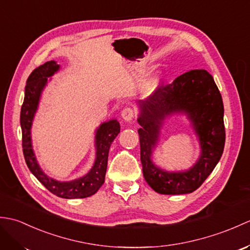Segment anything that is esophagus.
Wrapping results in <instances>:
<instances>
[{"label":"esophagus","mask_w":250,"mask_h":250,"mask_svg":"<svg viewBox=\"0 0 250 250\" xmlns=\"http://www.w3.org/2000/svg\"><path fill=\"white\" fill-rule=\"evenodd\" d=\"M134 115H135L134 110H133V108H131V107H125V108L122 109V111H121L122 119H124L125 121H128V122L133 119Z\"/></svg>","instance_id":"34e87169"}]
</instances>
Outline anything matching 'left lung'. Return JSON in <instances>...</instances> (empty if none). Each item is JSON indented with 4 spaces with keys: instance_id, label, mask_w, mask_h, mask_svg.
Listing matches in <instances>:
<instances>
[{
    "instance_id": "1",
    "label": "left lung",
    "mask_w": 250,
    "mask_h": 250,
    "mask_svg": "<svg viewBox=\"0 0 250 250\" xmlns=\"http://www.w3.org/2000/svg\"><path fill=\"white\" fill-rule=\"evenodd\" d=\"M139 130L141 161L147 184L161 194H185L198 189L213 172L224 152L226 129L224 103L213 77L205 70H192L172 83H162L145 101H140ZM184 111L199 134L202 155L187 172L167 173L151 162V149L162 120L169 113Z\"/></svg>"
}]
</instances>
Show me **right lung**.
I'll return each mask as SVG.
<instances>
[{"label":"right lung","mask_w":250,"mask_h":250,"mask_svg":"<svg viewBox=\"0 0 250 250\" xmlns=\"http://www.w3.org/2000/svg\"><path fill=\"white\" fill-rule=\"evenodd\" d=\"M59 70L55 61H48L36 67L26 81L24 100L21 106L20 125L22 130V148L25 163L32 174L48 189L51 193L63 199H83L94 194L104 184L107 168L108 151L111 143L120 132V125L117 120H110L100 126L97 132V159L94 166L86 176L73 182L60 183L49 178L42 171L36 162L31 145V125L39 104L41 92L47 83V77Z\"/></svg>","instance_id":"right-lung-1"}]
</instances>
